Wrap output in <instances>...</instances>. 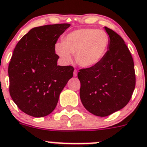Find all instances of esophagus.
Here are the masks:
<instances>
[{"instance_id":"esophagus-1","label":"esophagus","mask_w":147,"mask_h":147,"mask_svg":"<svg viewBox=\"0 0 147 147\" xmlns=\"http://www.w3.org/2000/svg\"><path fill=\"white\" fill-rule=\"evenodd\" d=\"M77 75H78V71L76 69H75L74 70V76L76 77V76H77Z\"/></svg>"}]
</instances>
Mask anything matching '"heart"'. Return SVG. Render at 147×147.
Here are the masks:
<instances>
[{
	"label": "heart",
	"instance_id": "heart-1",
	"mask_svg": "<svg viewBox=\"0 0 147 147\" xmlns=\"http://www.w3.org/2000/svg\"><path fill=\"white\" fill-rule=\"evenodd\" d=\"M109 45V36L104 30L84 28L68 34L63 42L56 45V52L69 63L71 54H76V60L81 67L96 66L105 55Z\"/></svg>",
	"mask_w": 147,
	"mask_h": 147
}]
</instances>
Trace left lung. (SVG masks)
<instances>
[{
  "label": "left lung",
  "instance_id": "1",
  "mask_svg": "<svg viewBox=\"0 0 147 147\" xmlns=\"http://www.w3.org/2000/svg\"><path fill=\"white\" fill-rule=\"evenodd\" d=\"M109 36L108 50L100 62L78 73L84 107L98 117L107 116L129 103L135 87L133 58L123 38L105 27Z\"/></svg>",
  "mask_w": 147,
  "mask_h": 147
}]
</instances>
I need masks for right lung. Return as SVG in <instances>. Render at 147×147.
Returning a JSON list of instances; mask_svg holds the SVG:
<instances>
[{
  "label": "right lung",
  "mask_w": 147,
  "mask_h": 147,
  "mask_svg": "<svg viewBox=\"0 0 147 147\" xmlns=\"http://www.w3.org/2000/svg\"><path fill=\"white\" fill-rule=\"evenodd\" d=\"M69 24L32 28L17 43L9 64V94L28 115L42 117L56 108L59 96L73 76L71 66H57L55 44Z\"/></svg>",
  "instance_id": "obj_1"
}]
</instances>
